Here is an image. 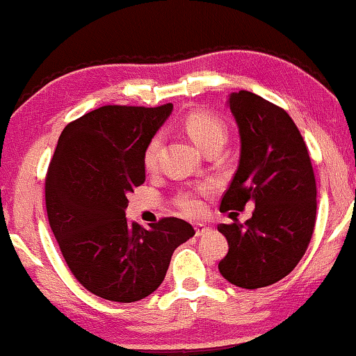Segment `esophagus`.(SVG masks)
<instances>
[{"label": "esophagus", "instance_id": "esophagus-1", "mask_svg": "<svg viewBox=\"0 0 356 356\" xmlns=\"http://www.w3.org/2000/svg\"><path fill=\"white\" fill-rule=\"evenodd\" d=\"M209 232V227H206V225H203V224H196V227H195V236H203V235H206V233Z\"/></svg>", "mask_w": 356, "mask_h": 356}]
</instances>
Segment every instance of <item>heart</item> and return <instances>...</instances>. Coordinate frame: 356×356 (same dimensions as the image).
<instances>
[{"mask_svg":"<svg viewBox=\"0 0 356 356\" xmlns=\"http://www.w3.org/2000/svg\"><path fill=\"white\" fill-rule=\"evenodd\" d=\"M184 127L188 132V136L192 137L195 144L200 145L204 152L214 145H222L227 139V126L217 116L204 110H195L185 116ZM160 145V134H155L147 142L144 155H142V161H144V168L147 171H153L156 168ZM208 193H211L209 185H201V187L195 190H184V192L174 196V206L182 214L188 217H196L203 214V196Z\"/></svg>","mask_w":356,"mask_h":356,"instance_id":"obj_1","label":"heart"}]
</instances>
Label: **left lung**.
<instances>
[{
    "mask_svg": "<svg viewBox=\"0 0 356 356\" xmlns=\"http://www.w3.org/2000/svg\"><path fill=\"white\" fill-rule=\"evenodd\" d=\"M241 137L238 169L220 200V211H243L245 224H220L229 241L219 272L245 289L265 288L296 268L310 245L316 220V182L309 150L293 118L249 91L230 94Z\"/></svg>",
    "mask_w": 356,
    "mask_h": 356,
    "instance_id": "obj_1",
    "label": "left lung"
}]
</instances>
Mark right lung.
<instances>
[{
    "mask_svg": "<svg viewBox=\"0 0 356 356\" xmlns=\"http://www.w3.org/2000/svg\"><path fill=\"white\" fill-rule=\"evenodd\" d=\"M172 110L104 105L65 126L46 174V211L65 262L89 293L137 302L166 277L172 252L195 235L177 217L127 224V193L145 182L147 142Z\"/></svg>",
    "mask_w": 356,
    "mask_h": 356,
    "instance_id": "right-lung-1",
    "label": "right lung"
}]
</instances>
